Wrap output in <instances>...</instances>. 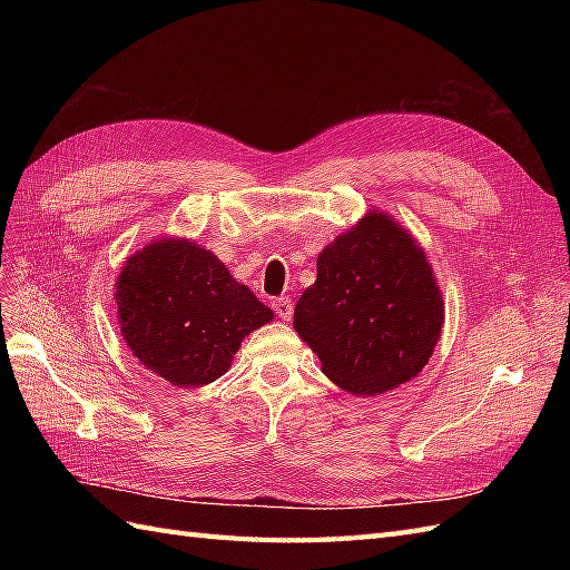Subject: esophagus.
Listing matches in <instances>:
<instances>
[{"instance_id":"obj_1","label":"esophagus","mask_w":570,"mask_h":570,"mask_svg":"<svg viewBox=\"0 0 570 570\" xmlns=\"http://www.w3.org/2000/svg\"><path fill=\"white\" fill-rule=\"evenodd\" d=\"M273 312L278 314V318L281 321H289L292 318V314H295V306H292V299L289 297H278V299H273Z\"/></svg>"}]
</instances>
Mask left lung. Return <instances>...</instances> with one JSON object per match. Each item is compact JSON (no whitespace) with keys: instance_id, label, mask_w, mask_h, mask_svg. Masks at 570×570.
Segmentation results:
<instances>
[{"instance_id":"obj_1","label":"left lung","mask_w":570,"mask_h":570,"mask_svg":"<svg viewBox=\"0 0 570 570\" xmlns=\"http://www.w3.org/2000/svg\"><path fill=\"white\" fill-rule=\"evenodd\" d=\"M295 331L344 392L373 396L416 377L433 356L444 299L428 254L400 220L368 209L325 245Z\"/></svg>"}]
</instances>
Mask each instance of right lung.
I'll return each mask as SVG.
<instances>
[{
	"mask_svg": "<svg viewBox=\"0 0 570 570\" xmlns=\"http://www.w3.org/2000/svg\"><path fill=\"white\" fill-rule=\"evenodd\" d=\"M114 299L132 356L176 387L218 381L243 340L273 321L214 252L176 235L126 258Z\"/></svg>",
	"mask_w": 570,
	"mask_h": 570,
	"instance_id": "1",
	"label": "right lung"
}]
</instances>
